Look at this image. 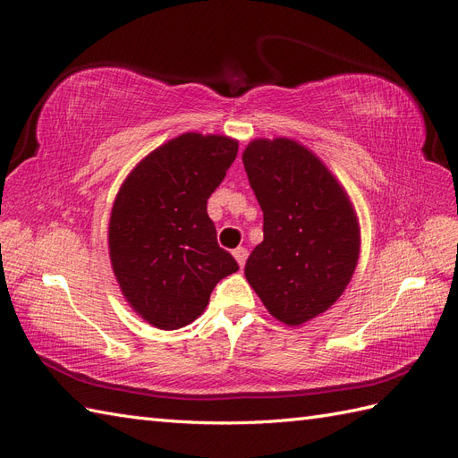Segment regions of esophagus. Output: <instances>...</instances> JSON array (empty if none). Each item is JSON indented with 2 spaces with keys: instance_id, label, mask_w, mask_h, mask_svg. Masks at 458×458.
Masks as SVG:
<instances>
[{
  "instance_id": "obj_1",
  "label": "esophagus",
  "mask_w": 458,
  "mask_h": 458,
  "mask_svg": "<svg viewBox=\"0 0 458 458\" xmlns=\"http://www.w3.org/2000/svg\"><path fill=\"white\" fill-rule=\"evenodd\" d=\"M233 256H234V259H237L239 267L242 269V267H244V263H246V258H248V250H246V248H242V246L234 248V250H233Z\"/></svg>"
}]
</instances>
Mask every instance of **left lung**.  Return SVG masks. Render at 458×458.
<instances>
[{
	"label": "left lung",
	"mask_w": 458,
	"mask_h": 458,
	"mask_svg": "<svg viewBox=\"0 0 458 458\" xmlns=\"http://www.w3.org/2000/svg\"><path fill=\"white\" fill-rule=\"evenodd\" d=\"M242 164L263 212V241L244 276L276 321L300 327L335 306L355 273L361 227L353 202L296 140L259 137Z\"/></svg>",
	"instance_id": "8db88e82"
}]
</instances>
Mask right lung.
<instances>
[{
  "label": "right lung",
  "instance_id": "right-lung-1",
  "mask_svg": "<svg viewBox=\"0 0 458 458\" xmlns=\"http://www.w3.org/2000/svg\"><path fill=\"white\" fill-rule=\"evenodd\" d=\"M237 152L233 137L187 131L148 152L120 185L108 221L110 266L148 325L192 323L214 286L239 269L206 210Z\"/></svg>",
  "mask_w": 458,
  "mask_h": 458
}]
</instances>
